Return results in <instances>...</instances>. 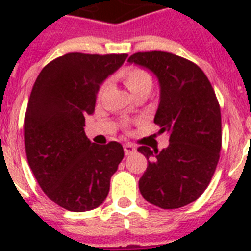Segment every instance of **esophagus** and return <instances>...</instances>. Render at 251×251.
Returning <instances> with one entry per match:
<instances>
[{"instance_id":"1","label":"esophagus","mask_w":251,"mask_h":251,"mask_svg":"<svg viewBox=\"0 0 251 251\" xmlns=\"http://www.w3.org/2000/svg\"><path fill=\"white\" fill-rule=\"evenodd\" d=\"M124 151H125L126 156H129V155H133V153L137 151V149H135V146H133L131 143H126V145L124 146Z\"/></svg>"}]
</instances>
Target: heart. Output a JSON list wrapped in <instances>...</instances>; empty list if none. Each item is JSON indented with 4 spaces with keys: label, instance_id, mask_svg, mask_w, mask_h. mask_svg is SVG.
Returning a JSON list of instances; mask_svg holds the SVG:
<instances>
[{
    "label": "heart",
    "instance_id": "b5f03b06",
    "mask_svg": "<svg viewBox=\"0 0 251 251\" xmlns=\"http://www.w3.org/2000/svg\"><path fill=\"white\" fill-rule=\"evenodd\" d=\"M124 82H125L126 87L129 88L131 94L137 92L141 90H151L152 87V78L150 75L149 73L143 70L141 68H130L124 72ZM106 84L100 88V95L104 92Z\"/></svg>",
    "mask_w": 251,
    "mask_h": 251
}]
</instances>
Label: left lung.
<instances>
[{
    "mask_svg": "<svg viewBox=\"0 0 251 251\" xmlns=\"http://www.w3.org/2000/svg\"><path fill=\"white\" fill-rule=\"evenodd\" d=\"M127 62L149 69L160 84L153 122L169 134L159 151L141 146L149 164L139 179L143 198L164 210L179 208L203 194L222 150V114L215 91L202 69L168 52H138Z\"/></svg>",
    "mask_w": 251,
    "mask_h": 251,
    "instance_id": "8db88e82",
    "label": "left lung"
}]
</instances>
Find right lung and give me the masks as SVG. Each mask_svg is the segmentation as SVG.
I'll return each mask as SVG.
<instances>
[{
    "mask_svg": "<svg viewBox=\"0 0 251 251\" xmlns=\"http://www.w3.org/2000/svg\"><path fill=\"white\" fill-rule=\"evenodd\" d=\"M126 57L68 53L49 62L33 84L25 117V155L43 191L65 210L100 206L124 159L118 142L91 143L83 126L100 84Z\"/></svg>",
    "mask_w": 251,
    "mask_h": 251,
    "instance_id": "1",
    "label": "right lung"
}]
</instances>
